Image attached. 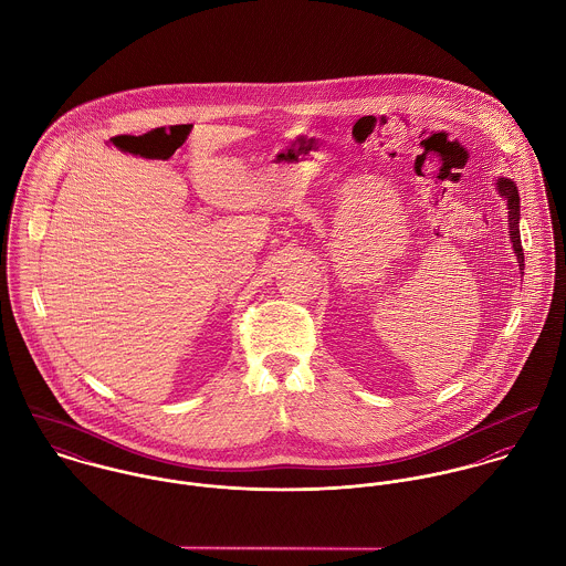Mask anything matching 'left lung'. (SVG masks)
<instances>
[{
  "label": "left lung",
  "instance_id": "1",
  "mask_svg": "<svg viewBox=\"0 0 566 566\" xmlns=\"http://www.w3.org/2000/svg\"><path fill=\"white\" fill-rule=\"evenodd\" d=\"M496 191L501 198L507 200V224H510V242L514 248L518 270H525V256H523V245H521V231H518V220H521V198L518 189L512 178H496ZM523 274V272H521Z\"/></svg>",
  "mask_w": 566,
  "mask_h": 566
}]
</instances>
